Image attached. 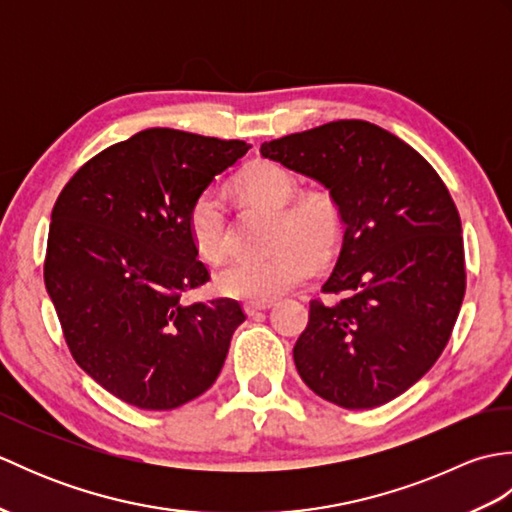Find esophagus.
<instances>
[{"label": "esophagus", "instance_id": "34e87169", "mask_svg": "<svg viewBox=\"0 0 512 512\" xmlns=\"http://www.w3.org/2000/svg\"><path fill=\"white\" fill-rule=\"evenodd\" d=\"M270 306H273V301H248V303H244V310L248 317H255V314L268 310Z\"/></svg>", "mask_w": 512, "mask_h": 512}]
</instances>
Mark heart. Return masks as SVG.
Here are the masks:
<instances>
[{"mask_svg": "<svg viewBox=\"0 0 512 512\" xmlns=\"http://www.w3.org/2000/svg\"><path fill=\"white\" fill-rule=\"evenodd\" d=\"M237 187L250 200L279 209L273 253L242 255L217 270L220 295L242 301H270L310 279L317 257L328 259L341 246L345 217L336 195L323 187L297 193L292 173L270 160H257L237 178ZM189 233L195 248L217 262L231 250V224L220 189H204L189 211Z\"/></svg>", "mask_w": 512, "mask_h": 512, "instance_id": "obj_1", "label": "heart"}]
</instances>
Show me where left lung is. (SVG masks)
<instances>
[{"instance_id":"1","label":"left lung","mask_w":512,"mask_h":512,"mask_svg":"<svg viewBox=\"0 0 512 512\" xmlns=\"http://www.w3.org/2000/svg\"><path fill=\"white\" fill-rule=\"evenodd\" d=\"M262 156L321 182L345 235L310 301L295 365L314 394L372 409L418 383L447 347L464 290V239L449 189L405 140L367 121H334L270 140Z\"/></svg>"}]
</instances>
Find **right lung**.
<instances>
[{"mask_svg": "<svg viewBox=\"0 0 512 512\" xmlns=\"http://www.w3.org/2000/svg\"><path fill=\"white\" fill-rule=\"evenodd\" d=\"M246 151L244 140L145 129L85 162L54 202L43 279L65 343L127 405L176 409L222 372L246 314L235 299L182 301L211 279L189 211Z\"/></svg>", "mask_w": 512, "mask_h": 512, "instance_id": "1", "label": "right lung"}]
</instances>
